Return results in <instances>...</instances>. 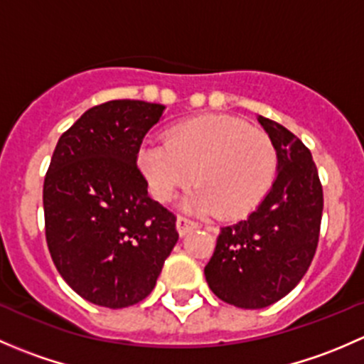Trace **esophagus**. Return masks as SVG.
<instances>
[{
	"mask_svg": "<svg viewBox=\"0 0 364 364\" xmlns=\"http://www.w3.org/2000/svg\"><path fill=\"white\" fill-rule=\"evenodd\" d=\"M197 227V223L193 222V220L186 218V216H178V220H176V229H178L179 236H185V234H188L190 230H193Z\"/></svg>",
	"mask_w": 364,
	"mask_h": 364,
	"instance_id": "1",
	"label": "esophagus"
}]
</instances>
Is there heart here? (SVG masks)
<instances>
[{
  "label": "heart",
  "instance_id": "1",
  "mask_svg": "<svg viewBox=\"0 0 364 364\" xmlns=\"http://www.w3.org/2000/svg\"><path fill=\"white\" fill-rule=\"evenodd\" d=\"M139 168L149 192L167 203L192 183L183 200L188 211L236 218L252 211L269 192L278 168L273 139L230 116L196 117L172 128L167 142H146Z\"/></svg>",
  "mask_w": 364,
  "mask_h": 364
}]
</instances>
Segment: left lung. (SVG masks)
Masks as SVG:
<instances>
[{"mask_svg":"<svg viewBox=\"0 0 364 364\" xmlns=\"http://www.w3.org/2000/svg\"><path fill=\"white\" fill-rule=\"evenodd\" d=\"M257 121L277 146L278 174L247 218L220 229L204 267L215 296L245 310L269 306L299 284L317 250L324 208L310 149L277 121Z\"/></svg>","mask_w":364,"mask_h":364,"instance_id":"left-lung-1","label":"left lung"}]
</instances>
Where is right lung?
<instances>
[{
  "label": "right lung",
  "mask_w": 364,
  "mask_h": 364,
  "mask_svg": "<svg viewBox=\"0 0 364 364\" xmlns=\"http://www.w3.org/2000/svg\"><path fill=\"white\" fill-rule=\"evenodd\" d=\"M164 111L105 102L84 112L53 153L43 183L47 247L63 280L98 306L148 297L178 243L176 216L148 196L137 168L142 139Z\"/></svg>",
  "instance_id": "right-lung-1"
}]
</instances>
